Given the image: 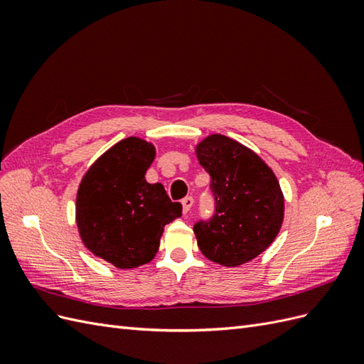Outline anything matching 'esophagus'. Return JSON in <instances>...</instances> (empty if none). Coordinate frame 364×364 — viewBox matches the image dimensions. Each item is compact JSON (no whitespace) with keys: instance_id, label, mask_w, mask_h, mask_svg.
Returning a JSON list of instances; mask_svg holds the SVG:
<instances>
[{"instance_id":"34e87169","label":"esophagus","mask_w":364,"mask_h":364,"mask_svg":"<svg viewBox=\"0 0 364 364\" xmlns=\"http://www.w3.org/2000/svg\"><path fill=\"white\" fill-rule=\"evenodd\" d=\"M193 203H194V199L191 196H188V197H185V199L182 200V208H183V214H186L191 209V206H193Z\"/></svg>"}]
</instances>
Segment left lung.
<instances>
[{"label":"left lung","instance_id":"obj_1","mask_svg":"<svg viewBox=\"0 0 364 364\" xmlns=\"http://www.w3.org/2000/svg\"><path fill=\"white\" fill-rule=\"evenodd\" d=\"M199 164L211 176L215 213L194 225L203 255L225 267L257 258L279 234L284 194L277 176L255 151L225 135L196 146Z\"/></svg>","mask_w":364,"mask_h":364}]
</instances>
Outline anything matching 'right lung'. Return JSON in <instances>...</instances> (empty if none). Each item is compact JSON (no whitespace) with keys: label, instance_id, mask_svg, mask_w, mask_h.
Returning <instances> with one entry per match:
<instances>
[{"label":"right lung","instance_id":"right-lung-1","mask_svg":"<svg viewBox=\"0 0 364 364\" xmlns=\"http://www.w3.org/2000/svg\"><path fill=\"white\" fill-rule=\"evenodd\" d=\"M156 150L129 136L98 158L83 176L75 199V223L86 249L117 269H136L155 258L164 226L182 215L162 183L146 171Z\"/></svg>","mask_w":364,"mask_h":364}]
</instances>
